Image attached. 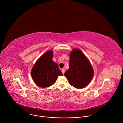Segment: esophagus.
I'll list each match as a JSON object with an SVG mask.
<instances>
[{"instance_id":"1","label":"esophagus","mask_w":123,"mask_h":123,"mask_svg":"<svg viewBox=\"0 0 123 123\" xmlns=\"http://www.w3.org/2000/svg\"><path fill=\"white\" fill-rule=\"evenodd\" d=\"M61 72H62V74H64V73H65V69L62 68V69H61Z\"/></svg>"}]
</instances>
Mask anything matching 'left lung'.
<instances>
[{
  "label": "left lung",
  "instance_id": "obj_1",
  "mask_svg": "<svg viewBox=\"0 0 123 123\" xmlns=\"http://www.w3.org/2000/svg\"><path fill=\"white\" fill-rule=\"evenodd\" d=\"M69 69L65 73L71 86L82 89L89 84L93 76L91 64L83 52L78 49H73L69 54Z\"/></svg>",
  "mask_w": 123,
  "mask_h": 123
}]
</instances>
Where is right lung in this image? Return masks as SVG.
Returning <instances> with one entry per match:
<instances>
[{"label": "right lung", "instance_id": "right-lung-1", "mask_svg": "<svg viewBox=\"0 0 123 123\" xmlns=\"http://www.w3.org/2000/svg\"><path fill=\"white\" fill-rule=\"evenodd\" d=\"M53 51H48L43 55L31 69V75L38 86L46 87L54 84L59 75H63L58 65L52 60Z\"/></svg>", "mask_w": 123, "mask_h": 123}]
</instances>
